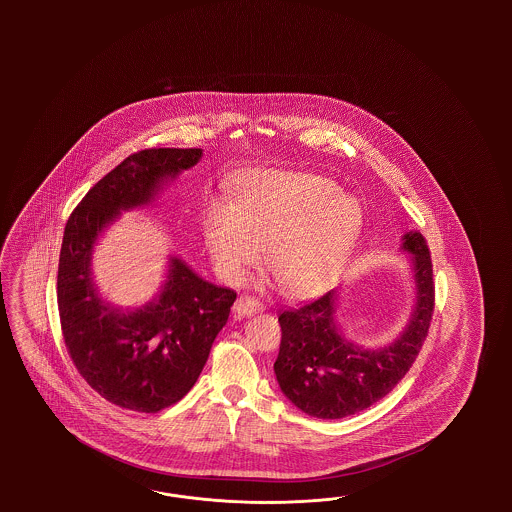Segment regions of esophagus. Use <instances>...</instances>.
<instances>
[{"mask_svg": "<svg viewBox=\"0 0 512 512\" xmlns=\"http://www.w3.org/2000/svg\"><path fill=\"white\" fill-rule=\"evenodd\" d=\"M264 310V304L255 298V296L242 295L236 304H234V313L238 317H249V315H255V313H261Z\"/></svg>", "mask_w": 512, "mask_h": 512, "instance_id": "34e87169", "label": "esophagus"}]
</instances>
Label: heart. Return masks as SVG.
Here are the masks:
<instances>
[{"label": "heart", "instance_id": "1", "mask_svg": "<svg viewBox=\"0 0 512 512\" xmlns=\"http://www.w3.org/2000/svg\"><path fill=\"white\" fill-rule=\"evenodd\" d=\"M362 229L353 197L328 180L261 172L240 186L229 208L216 204L204 217V242L221 276L240 283L261 261L296 296L323 291L349 261Z\"/></svg>", "mask_w": 512, "mask_h": 512}]
</instances>
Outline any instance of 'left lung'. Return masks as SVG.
Wrapping results in <instances>:
<instances>
[{"label":"left lung","mask_w":512,"mask_h":512,"mask_svg":"<svg viewBox=\"0 0 512 512\" xmlns=\"http://www.w3.org/2000/svg\"><path fill=\"white\" fill-rule=\"evenodd\" d=\"M409 251L417 302L409 325L381 349L347 340L336 325V291L302 306L281 310L279 355L274 372L279 388L315 419H343L385 398L419 357L434 313V270L422 234H403Z\"/></svg>","instance_id":"1"}]
</instances>
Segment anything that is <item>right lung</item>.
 <instances>
[{
  "label": "right lung",
  "instance_id": "obj_1",
  "mask_svg": "<svg viewBox=\"0 0 512 512\" xmlns=\"http://www.w3.org/2000/svg\"><path fill=\"white\" fill-rule=\"evenodd\" d=\"M201 148H150L103 176L67 219L58 264V310L67 353L107 402L157 413L180 402L208 360L236 293L199 278L172 257L161 293L139 310H118L93 285L92 249L103 229L154 201L161 186L191 169Z\"/></svg>",
  "mask_w": 512,
  "mask_h": 512
}]
</instances>
